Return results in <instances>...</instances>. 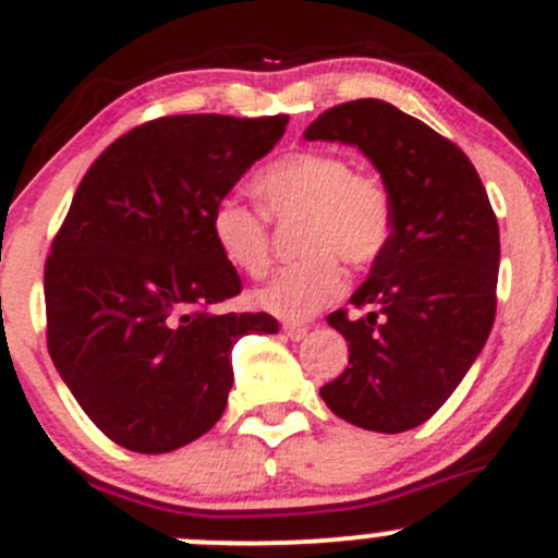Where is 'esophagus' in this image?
Returning a JSON list of instances; mask_svg holds the SVG:
<instances>
[{"instance_id": "34e87169", "label": "esophagus", "mask_w": 558, "mask_h": 558, "mask_svg": "<svg viewBox=\"0 0 558 558\" xmlns=\"http://www.w3.org/2000/svg\"><path fill=\"white\" fill-rule=\"evenodd\" d=\"M283 333L286 337H291V339H304L307 337V326H299V324H283Z\"/></svg>"}]
</instances>
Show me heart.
<instances>
[{
  "mask_svg": "<svg viewBox=\"0 0 558 558\" xmlns=\"http://www.w3.org/2000/svg\"><path fill=\"white\" fill-rule=\"evenodd\" d=\"M272 219L296 221L302 262L275 272L251 294V304L280 320L310 318L344 294L342 262L368 267L392 238V195L377 173L353 171L337 151L296 149L264 166L254 179ZM264 210L240 197H221L210 210V238L227 264L262 275L269 264V225Z\"/></svg>",
  "mask_w": 558,
  "mask_h": 558,
  "instance_id": "b5f03b06",
  "label": "heart"
}]
</instances>
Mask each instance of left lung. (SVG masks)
<instances>
[{
    "label": "left lung",
    "instance_id": "obj_1",
    "mask_svg": "<svg viewBox=\"0 0 558 558\" xmlns=\"http://www.w3.org/2000/svg\"><path fill=\"white\" fill-rule=\"evenodd\" d=\"M304 138L357 146L383 175L396 216L390 245L350 296L372 313L328 315L348 339L350 366L320 398L366 430H412L457 390L495 324L497 216L465 151L392 104H339Z\"/></svg>",
    "mask_w": 558,
    "mask_h": 558
}]
</instances>
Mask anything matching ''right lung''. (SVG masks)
Masks as SVG:
<instances>
[{
    "label": "right lung",
    "mask_w": 558,
    "mask_h": 558,
    "mask_svg": "<svg viewBox=\"0 0 558 558\" xmlns=\"http://www.w3.org/2000/svg\"><path fill=\"white\" fill-rule=\"evenodd\" d=\"M289 117L175 114L101 151L45 264L47 350L101 433L141 454L219 422L232 348L275 333L267 313H214L243 291L210 210L286 133Z\"/></svg>",
    "instance_id": "add662e5"
}]
</instances>
